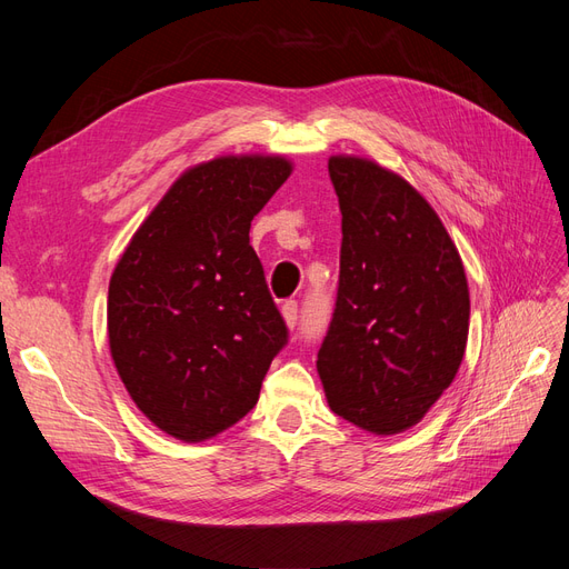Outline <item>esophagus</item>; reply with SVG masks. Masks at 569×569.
<instances>
[{
	"mask_svg": "<svg viewBox=\"0 0 569 569\" xmlns=\"http://www.w3.org/2000/svg\"><path fill=\"white\" fill-rule=\"evenodd\" d=\"M282 316L289 327H297L299 322V303L297 301H284L282 303Z\"/></svg>",
	"mask_w": 569,
	"mask_h": 569,
	"instance_id": "esophagus-1",
	"label": "esophagus"
}]
</instances>
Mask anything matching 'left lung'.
<instances>
[{
	"label": "left lung",
	"instance_id": "8db88e82",
	"mask_svg": "<svg viewBox=\"0 0 569 569\" xmlns=\"http://www.w3.org/2000/svg\"><path fill=\"white\" fill-rule=\"evenodd\" d=\"M327 170L341 251L318 372L339 418L396 435L453 382L468 343V280L439 216L403 178L353 157H332Z\"/></svg>",
	"mask_w": 569,
	"mask_h": 569
}]
</instances>
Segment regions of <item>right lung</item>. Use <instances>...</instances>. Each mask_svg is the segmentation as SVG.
<instances>
[{
  "instance_id": "add662e5",
  "label": "right lung",
  "mask_w": 569,
  "mask_h": 569,
  "mask_svg": "<svg viewBox=\"0 0 569 569\" xmlns=\"http://www.w3.org/2000/svg\"><path fill=\"white\" fill-rule=\"evenodd\" d=\"M289 173L282 157H222L187 170L111 274L116 370L170 437L203 441L242 420L287 347L249 228Z\"/></svg>"
}]
</instances>
